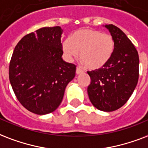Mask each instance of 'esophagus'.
I'll return each mask as SVG.
<instances>
[{
    "mask_svg": "<svg viewBox=\"0 0 148 148\" xmlns=\"http://www.w3.org/2000/svg\"><path fill=\"white\" fill-rule=\"evenodd\" d=\"M82 73V70L81 69L79 68V67H77L76 68V74H80V73Z\"/></svg>",
    "mask_w": 148,
    "mask_h": 148,
    "instance_id": "34e87169",
    "label": "esophagus"
}]
</instances>
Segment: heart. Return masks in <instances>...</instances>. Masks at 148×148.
<instances>
[{
    "label": "heart",
    "instance_id": "1",
    "mask_svg": "<svg viewBox=\"0 0 148 148\" xmlns=\"http://www.w3.org/2000/svg\"><path fill=\"white\" fill-rule=\"evenodd\" d=\"M62 49L68 59L76 58L79 55L82 63L89 69L95 70L103 67L110 60L115 42L112 35L101 31L83 28L65 40Z\"/></svg>",
    "mask_w": 148,
    "mask_h": 148
}]
</instances>
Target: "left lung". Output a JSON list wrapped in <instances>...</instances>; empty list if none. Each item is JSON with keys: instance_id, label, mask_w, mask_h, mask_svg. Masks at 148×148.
<instances>
[{"instance_id": "obj_1", "label": "left lung", "mask_w": 148, "mask_h": 148, "mask_svg": "<svg viewBox=\"0 0 148 148\" xmlns=\"http://www.w3.org/2000/svg\"><path fill=\"white\" fill-rule=\"evenodd\" d=\"M105 27L114 38V52L103 67L87 72L91 79L87 92L96 108L111 112L123 106L132 95L139 78V56L119 27L113 25Z\"/></svg>"}]
</instances>
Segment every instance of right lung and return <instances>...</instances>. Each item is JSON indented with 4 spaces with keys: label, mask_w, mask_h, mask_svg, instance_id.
Returning <instances> with one entry per match:
<instances>
[{
    "label": "right lung",
    "mask_w": 148,
    "mask_h": 148,
    "mask_svg": "<svg viewBox=\"0 0 148 148\" xmlns=\"http://www.w3.org/2000/svg\"><path fill=\"white\" fill-rule=\"evenodd\" d=\"M59 26L27 34L14 48L9 79L17 99L32 113L44 115L58 108L76 66L63 61Z\"/></svg>",
    "instance_id": "obj_1"
}]
</instances>
